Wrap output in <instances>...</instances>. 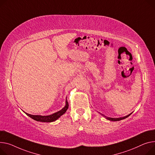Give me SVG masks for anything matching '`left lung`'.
<instances>
[{
    "label": "left lung",
    "instance_id": "1",
    "mask_svg": "<svg viewBox=\"0 0 155 155\" xmlns=\"http://www.w3.org/2000/svg\"><path fill=\"white\" fill-rule=\"evenodd\" d=\"M132 113H130L129 115H127V116H125V117H120V118H111V117H106L105 115H103V114H101V113H100V114L103 116V117H105V118L106 119H107V120H110V121H120V120H123V119H125V118H127V117H128Z\"/></svg>",
    "mask_w": 155,
    "mask_h": 155
}]
</instances>
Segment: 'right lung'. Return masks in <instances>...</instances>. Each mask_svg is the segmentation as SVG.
Segmentation results:
<instances>
[{
  "label": "right lung",
  "instance_id": "obj_1",
  "mask_svg": "<svg viewBox=\"0 0 155 155\" xmlns=\"http://www.w3.org/2000/svg\"><path fill=\"white\" fill-rule=\"evenodd\" d=\"M68 108V104L66 100L65 107L62 109L60 110V111L55 112L51 115H46V116L33 115L28 114V113H27L24 111H23L25 113L27 116H28L29 117H30L31 118H32L33 120H34L35 121H40V122H52V121H54L57 120V119H58L61 115H63L64 113L67 111Z\"/></svg>",
  "mask_w": 155,
  "mask_h": 155
}]
</instances>
